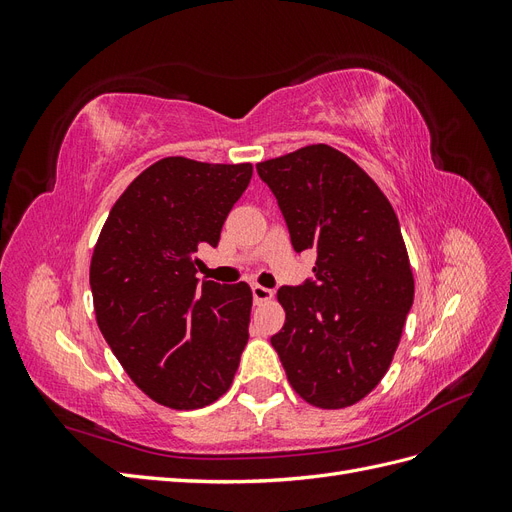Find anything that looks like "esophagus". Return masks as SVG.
Returning a JSON list of instances; mask_svg holds the SVG:
<instances>
[{
	"label": "esophagus",
	"instance_id": "obj_1",
	"mask_svg": "<svg viewBox=\"0 0 512 512\" xmlns=\"http://www.w3.org/2000/svg\"><path fill=\"white\" fill-rule=\"evenodd\" d=\"M252 297H254V303L269 301L273 297V290L260 286V284H252Z\"/></svg>",
	"mask_w": 512,
	"mask_h": 512
}]
</instances>
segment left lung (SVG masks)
Returning a JSON list of instances; mask_svg holds the SVG:
<instances>
[{"label":"left lung","mask_w":512,"mask_h":512,"mask_svg":"<svg viewBox=\"0 0 512 512\" xmlns=\"http://www.w3.org/2000/svg\"><path fill=\"white\" fill-rule=\"evenodd\" d=\"M256 170L294 252H316L312 277L277 290L286 322L271 344L307 404L352 406L389 369L414 301L397 215L374 179L329 145L303 147Z\"/></svg>","instance_id":"obj_1"}]
</instances>
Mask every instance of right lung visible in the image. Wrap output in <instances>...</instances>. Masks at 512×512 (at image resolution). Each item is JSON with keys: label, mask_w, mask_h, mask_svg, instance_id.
Masks as SVG:
<instances>
[{"label": "right lung", "mask_w": 512, "mask_h": 512, "mask_svg": "<svg viewBox=\"0 0 512 512\" xmlns=\"http://www.w3.org/2000/svg\"><path fill=\"white\" fill-rule=\"evenodd\" d=\"M252 164L164 158L119 196L91 256L98 327L134 384L153 401L196 410L220 399L247 344L252 290L196 277Z\"/></svg>", "instance_id": "obj_1"}]
</instances>
